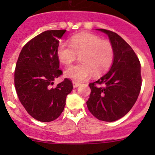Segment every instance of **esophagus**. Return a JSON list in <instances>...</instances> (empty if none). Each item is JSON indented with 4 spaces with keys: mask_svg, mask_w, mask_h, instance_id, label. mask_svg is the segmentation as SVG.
Segmentation results:
<instances>
[{
    "mask_svg": "<svg viewBox=\"0 0 155 155\" xmlns=\"http://www.w3.org/2000/svg\"><path fill=\"white\" fill-rule=\"evenodd\" d=\"M79 85L80 84L79 83V82H73V87H77L79 86Z\"/></svg>",
    "mask_w": 155,
    "mask_h": 155,
    "instance_id": "esophagus-1",
    "label": "esophagus"
}]
</instances>
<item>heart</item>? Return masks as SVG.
<instances>
[{"mask_svg":"<svg viewBox=\"0 0 155 155\" xmlns=\"http://www.w3.org/2000/svg\"><path fill=\"white\" fill-rule=\"evenodd\" d=\"M57 55L61 63L69 65L79 55L81 63L69 67L64 76L74 82L88 79L92 73L98 76L105 73L112 65L114 50L112 44L90 33H80L73 36L70 43L58 45Z\"/></svg>","mask_w":155,"mask_h":155,"instance_id":"heart-1","label":"heart"}]
</instances>
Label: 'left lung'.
Masks as SVG:
<instances>
[{
    "instance_id": "left-lung-1",
    "label": "left lung",
    "mask_w": 155,
    "mask_h": 155,
    "mask_svg": "<svg viewBox=\"0 0 155 155\" xmlns=\"http://www.w3.org/2000/svg\"><path fill=\"white\" fill-rule=\"evenodd\" d=\"M97 31L109 37L114 58L109 72L89 84L91 94L86 104L97 119L112 122L124 117L135 104L142 85L141 66L133 48L118 34L105 29Z\"/></svg>"
}]
</instances>
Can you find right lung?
<instances>
[{
    "mask_svg": "<svg viewBox=\"0 0 155 155\" xmlns=\"http://www.w3.org/2000/svg\"><path fill=\"white\" fill-rule=\"evenodd\" d=\"M66 30H50L31 40L21 49L15 70V86L20 102L37 121L49 122L60 116L73 90L68 79L52 87L62 74L57 49Z\"/></svg>",
    "mask_w": 155,
    "mask_h": 155,
    "instance_id": "obj_1",
    "label": "right lung"
}]
</instances>
